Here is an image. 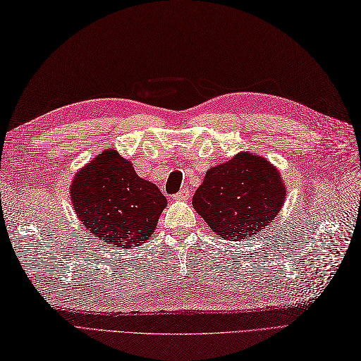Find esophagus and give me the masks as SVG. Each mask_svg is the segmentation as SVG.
Instances as JSON below:
<instances>
[{
  "label": "esophagus",
  "instance_id": "obj_1",
  "mask_svg": "<svg viewBox=\"0 0 361 361\" xmlns=\"http://www.w3.org/2000/svg\"><path fill=\"white\" fill-rule=\"evenodd\" d=\"M188 197H190V191L187 190V188H182L178 195L174 196V199L176 200H188Z\"/></svg>",
  "mask_w": 361,
  "mask_h": 361
}]
</instances>
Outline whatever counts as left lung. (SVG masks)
<instances>
[{
    "mask_svg": "<svg viewBox=\"0 0 361 361\" xmlns=\"http://www.w3.org/2000/svg\"><path fill=\"white\" fill-rule=\"evenodd\" d=\"M282 174L265 157L240 152L205 174L192 207L217 235L247 239L274 221L285 204Z\"/></svg>",
    "mask_w": 361,
    "mask_h": 361,
    "instance_id": "left-lung-1",
    "label": "left lung"
}]
</instances>
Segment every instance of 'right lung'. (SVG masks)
Here are the masks:
<instances>
[{
  "label": "right lung",
  "mask_w": 361,
  "mask_h": 361,
  "mask_svg": "<svg viewBox=\"0 0 361 361\" xmlns=\"http://www.w3.org/2000/svg\"><path fill=\"white\" fill-rule=\"evenodd\" d=\"M70 199L85 230L119 250L150 239L166 207L161 190L139 178L133 164L113 148H105L75 174Z\"/></svg>",
  "instance_id": "1"
}]
</instances>
